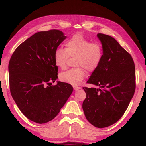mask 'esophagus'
<instances>
[{"label": "esophagus", "mask_w": 146, "mask_h": 146, "mask_svg": "<svg viewBox=\"0 0 146 146\" xmlns=\"http://www.w3.org/2000/svg\"><path fill=\"white\" fill-rule=\"evenodd\" d=\"M73 88H74V90H75V91H77V90H78L79 89H80L81 88L80 87V86H73Z\"/></svg>", "instance_id": "34e87169"}]
</instances>
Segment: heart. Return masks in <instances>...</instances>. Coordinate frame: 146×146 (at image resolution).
<instances>
[{
  "label": "heart",
  "mask_w": 146,
  "mask_h": 146,
  "mask_svg": "<svg viewBox=\"0 0 146 146\" xmlns=\"http://www.w3.org/2000/svg\"><path fill=\"white\" fill-rule=\"evenodd\" d=\"M66 48H58L54 52V61L56 66L64 69L66 66L68 58L75 57V66L60 73L61 81L73 85H79L86 75V70L94 71L100 65L104 51L98 42H91L88 39L81 35L76 34L65 43Z\"/></svg>",
  "instance_id": "b5f03b06"
}]
</instances>
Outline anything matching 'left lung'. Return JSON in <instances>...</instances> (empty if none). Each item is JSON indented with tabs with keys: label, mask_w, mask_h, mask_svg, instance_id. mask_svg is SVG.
Segmentation results:
<instances>
[{
	"label": "left lung",
	"mask_w": 146,
	"mask_h": 146,
	"mask_svg": "<svg viewBox=\"0 0 146 146\" xmlns=\"http://www.w3.org/2000/svg\"><path fill=\"white\" fill-rule=\"evenodd\" d=\"M97 37L103 58L86 83L99 88L83 87L86 97L82 107L91 124L104 128L117 122L127 108L135 92V71L131 54L115 39L102 33Z\"/></svg>",
	"instance_id": "8db88e82"
}]
</instances>
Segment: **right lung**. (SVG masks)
Returning a JSON list of instances; mask_svg holds the SVG:
<instances>
[{
    "label": "right lung",
    "instance_id": "right-lung-1",
    "mask_svg": "<svg viewBox=\"0 0 146 146\" xmlns=\"http://www.w3.org/2000/svg\"><path fill=\"white\" fill-rule=\"evenodd\" d=\"M66 38L60 30L35 33L14 51L9 63L12 98L21 111L34 122L45 123L60 111L73 86L57 82L54 52Z\"/></svg>",
    "mask_w": 146,
    "mask_h": 146
}]
</instances>
